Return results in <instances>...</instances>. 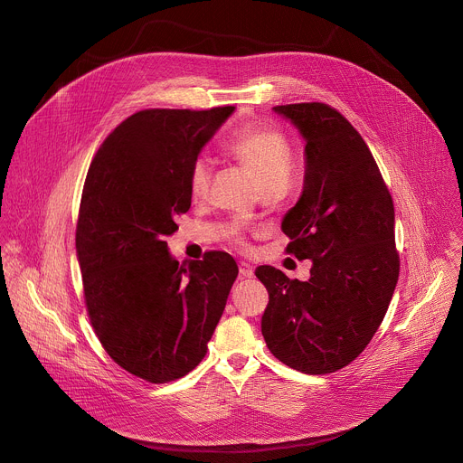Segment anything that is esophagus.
Instances as JSON below:
<instances>
[{
    "label": "esophagus",
    "instance_id": "esophagus-1",
    "mask_svg": "<svg viewBox=\"0 0 463 463\" xmlns=\"http://www.w3.org/2000/svg\"><path fill=\"white\" fill-rule=\"evenodd\" d=\"M238 269H240V277H241V279H250L252 273H254L252 268L249 266V263H245V261H240V263H238Z\"/></svg>",
    "mask_w": 463,
    "mask_h": 463
}]
</instances>
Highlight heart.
Listing matches in <instances>:
<instances>
[{"label":"heart","mask_w":463,"mask_h":463,"mask_svg":"<svg viewBox=\"0 0 463 463\" xmlns=\"http://www.w3.org/2000/svg\"><path fill=\"white\" fill-rule=\"evenodd\" d=\"M229 154L252 175L260 192L284 190L289 183L295 152L288 137L273 128L247 126L240 129L229 143ZM211 183V161L200 157L194 161L188 175V186L194 200H203ZM227 234L236 243L241 241V227L231 225Z\"/></svg>","instance_id":"obj_1"}]
</instances>
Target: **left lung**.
<instances>
[{
  "label": "left lung",
  "instance_id": "1",
  "mask_svg": "<svg viewBox=\"0 0 463 463\" xmlns=\"http://www.w3.org/2000/svg\"><path fill=\"white\" fill-rule=\"evenodd\" d=\"M306 143L304 188L282 220L298 260H311L309 280L260 266L269 304L261 335L271 354L304 373L350 364L381 326L400 277L393 203L359 131L332 106H275Z\"/></svg>",
  "mask_w": 463,
  "mask_h": 463
}]
</instances>
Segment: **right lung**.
Instances as JSON below:
<instances>
[{
    "mask_svg": "<svg viewBox=\"0 0 463 463\" xmlns=\"http://www.w3.org/2000/svg\"><path fill=\"white\" fill-rule=\"evenodd\" d=\"M232 111H137L88 170L77 223L88 315L108 355L148 383L202 363L238 277L227 252L179 263L165 241L190 209L194 161Z\"/></svg>",
    "mask_w": 463,
    "mask_h": 463,
    "instance_id": "right-lung-1",
    "label": "right lung"
}]
</instances>
